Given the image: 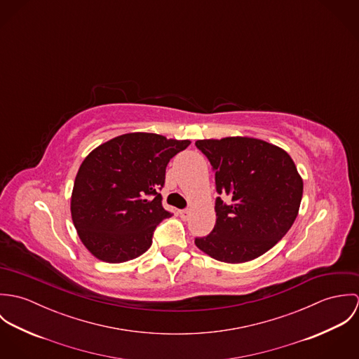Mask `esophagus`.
<instances>
[{
	"mask_svg": "<svg viewBox=\"0 0 359 359\" xmlns=\"http://www.w3.org/2000/svg\"><path fill=\"white\" fill-rule=\"evenodd\" d=\"M180 215H181V218H182V219H188V218H189V215H191V211H189L188 208H185V210H180Z\"/></svg>",
	"mask_w": 359,
	"mask_h": 359,
	"instance_id": "1",
	"label": "esophagus"
}]
</instances>
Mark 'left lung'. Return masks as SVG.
<instances>
[{"label": "left lung", "mask_w": 359, "mask_h": 359, "mask_svg": "<svg viewBox=\"0 0 359 359\" xmlns=\"http://www.w3.org/2000/svg\"><path fill=\"white\" fill-rule=\"evenodd\" d=\"M215 171V225L195 245L210 257L241 264L262 256L292 228L303 198V178L282 148L249 137L195 144Z\"/></svg>", "instance_id": "8db88e82"}]
</instances>
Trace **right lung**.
<instances>
[{
    "instance_id": "obj_1",
    "label": "right lung",
    "mask_w": 359,
    "mask_h": 359,
    "mask_svg": "<svg viewBox=\"0 0 359 359\" xmlns=\"http://www.w3.org/2000/svg\"><path fill=\"white\" fill-rule=\"evenodd\" d=\"M189 144L152 133H130L84 158L74 180L70 211L79 238L93 256L117 264L151 248L154 228L171 217L158 194L165 167Z\"/></svg>"
}]
</instances>
